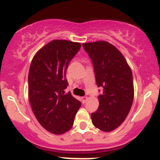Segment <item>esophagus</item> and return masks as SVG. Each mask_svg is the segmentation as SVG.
<instances>
[{
  "mask_svg": "<svg viewBox=\"0 0 160 160\" xmlns=\"http://www.w3.org/2000/svg\"><path fill=\"white\" fill-rule=\"evenodd\" d=\"M81 100H82V104L86 103V101L88 100V97H86V96H83V97H82V98H81Z\"/></svg>",
  "mask_w": 160,
  "mask_h": 160,
  "instance_id": "1",
  "label": "esophagus"
}]
</instances>
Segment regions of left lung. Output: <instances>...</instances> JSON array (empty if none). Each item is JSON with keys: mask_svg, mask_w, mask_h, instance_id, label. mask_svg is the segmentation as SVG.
<instances>
[{"mask_svg": "<svg viewBox=\"0 0 160 160\" xmlns=\"http://www.w3.org/2000/svg\"><path fill=\"white\" fill-rule=\"evenodd\" d=\"M92 62L96 84L103 88L99 107L91 113L92 124L103 132H111L126 120L134 98L132 73L119 49L100 40L82 43Z\"/></svg>", "mask_w": 160, "mask_h": 160, "instance_id": "1", "label": "left lung"}]
</instances>
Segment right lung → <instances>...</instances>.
<instances>
[{"label": "right lung", "instance_id": "add662e5", "mask_svg": "<svg viewBox=\"0 0 160 160\" xmlns=\"http://www.w3.org/2000/svg\"><path fill=\"white\" fill-rule=\"evenodd\" d=\"M80 43L54 40L37 52L28 73V97L39 123L49 132L62 135L72 128L81 102L65 92L69 62Z\"/></svg>", "mask_w": 160, "mask_h": 160}]
</instances>
